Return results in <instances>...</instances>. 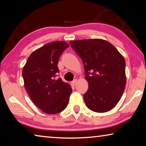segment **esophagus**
Returning a JSON list of instances; mask_svg holds the SVG:
<instances>
[{
	"label": "esophagus",
	"mask_w": 146,
	"mask_h": 146,
	"mask_svg": "<svg viewBox=\"0 0 146 146\" xmlns=\"http://www.w3.org/2000/svg\"><path fill=\"white\" fill-rule=\"evenodd\" d=\"M77 79L73 80V81L71 82V84H72L73 86H75L76 84H77Z\"/></svg>",
	"instance_id": "obj_1"
}]
</instances>
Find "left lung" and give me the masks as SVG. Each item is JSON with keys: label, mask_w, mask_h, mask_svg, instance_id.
Instances as JSON below:
<instances>
[{"label": "left lung", "mask_w": 146, "mask_h": 146, "mask_svg": "<svg viewBox=\"0 0 146 146\" xmlns=\"http://www.w3.org/2000/svg\"><path fill=\"white\" fill-rule=\"evenodd\" d=\"M84 64L88 84L83 95L86 105L96 112H106L117 105L126 84L125 61L114 46L101 39L71 41Z\"/></svg>", "instance_id": "8db88e82"}]
</instances>
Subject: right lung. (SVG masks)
Wrapping results in <instances>:
<instances>
[{
	"label": "right lung",
	"mask_w": 146,
	"mask_h": 146,
	"mask_svg": "<svg viewBox=\"0 0 146 146\" xmlns=\"http://www.w3.org/2000/svg\"><path fill=\"white\" fill-rule=\"evenodd\" d=\"M68 47L62 41L46 44L30 55L23 69L25 87L31 100L48 114L63 111L72 92L71 86L61 78L55 79L60 56Z\"/></svg>",
	"instance_id": "obj_1"
}]
</instances>
